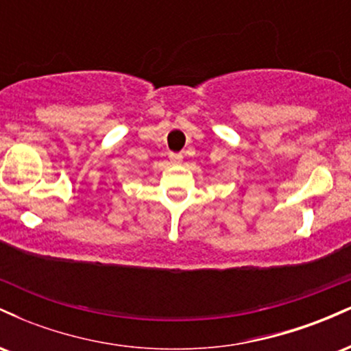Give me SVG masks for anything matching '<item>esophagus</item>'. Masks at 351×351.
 <instances>
[{"mask_svg":"<svg viewBox=\"0 0 351 351\" xmlns=\"http://www.w3.org/2000/svg\"><path fill=\"white\" fill-rule=\"evenodd\" d=\"M173 162H180V155H171Z\"/></svg>","mask_w":351,"mask_h":351,"instance_id":"obj_1","label":"esophagus"}]
</instances>
